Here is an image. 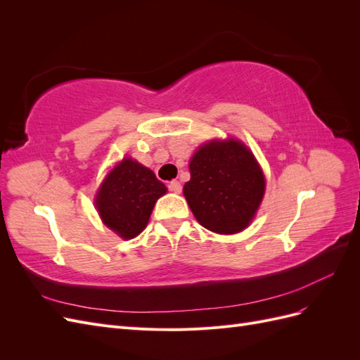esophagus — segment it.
<instances>
[{"label":"esophagus","mask_w":360,"mask_h":360,"mask_svg":"<svg viewBox=\"0 0 360 360\" xmlns=\"http://www.w3.org/2000/svg\"><path fill=\"white\" fill-rule=\"evenodd\" d=\"M168 189L174 193H180L181 192V184L177 180H172V181L168 183Z\"/></svg>","instance_id":"1"}]
</instances>
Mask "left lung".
Wrapping results in <instances>:
<instances>
[{
    "mask_svg": "<svg viewBox=\"0 0 360 360\" xmlns=\"http://www.w3.org/2000/svg\"><path fill=\"white\" fill-rule=\"evenodd\" d=\"M183 193L197 221L219 234L242 231L264 195V176L254 155L236 139L213 141L191 160Z\"/></svg>",
    "mask_w": 360,
    "mask_h": 360,
    "instance_id": "1",
    "label": "left lung"
}]
</instances>
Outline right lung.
Instances as JSON below:
<instances>
[{
  "label": "right lung",
  "instance_id": "1",
  "mask_svg": "<svg viewBox=\"0 0 360 360\" xmlns=\"http://www.w3.org/2000/svg\"><path fill=\"white\" fill-rule=\"evenodd\" d=\"M167 192L153 171L124 159L108 174L96 198L102 221L120 237L134 238L144 230L155 202Z\"/></svg>",
  "mask_w": 360,
  "mask_h": 360
}]
</instances>
